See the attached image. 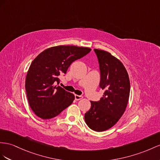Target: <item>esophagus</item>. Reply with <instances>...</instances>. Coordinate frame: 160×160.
<instances>
[{
    "mask_svg": "<svg viewBox=\"0 0 160 160\" xmlns=\"http://www.w3.org/2000/svg\"><path fill=\"white\" fill-rule=\"evenodd\" d=\"M83 98V97L82 96H81V95H75V99L76 100V101H79V100H80V99H82Z\"/></svg>",
    "mask_w": 160,
    "mask_h": 160,
    "instance_id": "34e87169",
    "label": "esophagus"
}]
</instances>
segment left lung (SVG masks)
<instances>
[{
	"mask_svg": "<svg viewBox=\"0 0 160 160\" xmlns=\"http://www.w3.org/2000/svg\"><path fill=\"white\" fill-rule=\"evenodd\" d=\"M99 63V87L105 90L99 101H91L84 114L86 124L92 130L102 132L115 125L124 113L130 95V80L124 65L111 53L94 49Z\"/></svg>",
	"mask_w": 160,
	"mask_h": 160,
	"instance_id": "obj_1",
	"label": "left lung"
}]
</instances>
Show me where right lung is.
Masks as SVG:
<instances>
[{
  "label": "right lung",
  "mask_w": 160,
  "mask_h": 160,
  "mask_svg": "<svg viewBox=\"0 0 160 160\" xmlns=\"http://www.w3.org/2000/svg\"><path fill=\"white\" fill-rule=\"evenodd\" d=\"M88 47L60 45L44 50L32 61L26 78V91L32 111L42 119L54 118L70 105L74 95L59 85L73 61L87 55Z\"/></svg>",
  "instance_id": "right-lung-1"
}]
</instances>
